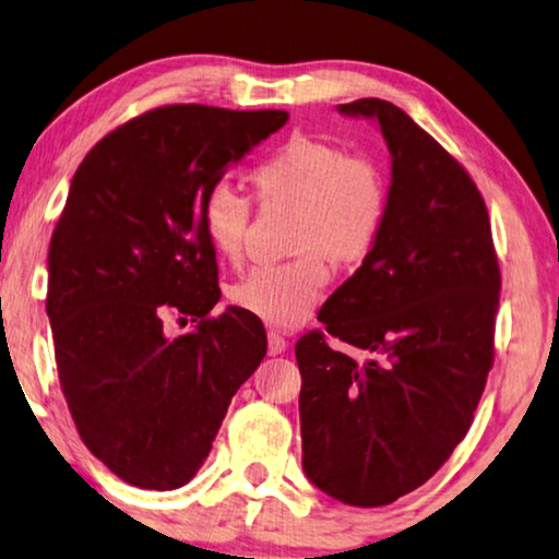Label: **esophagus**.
I'll return each instance as SVG.
<instances>
[{
    "mask_svg": "<svg viewBox=\"0 0 559 559\" xmlns=\"http://www.w3.org/2000/svg\"><path fill=\"white\" fill-rule=\"evenodd\" d=\"M286 347H288V342L281 337L278 332H267V353L275 357V355L286 353Z\"/></svg>",
    "mask_w": 559,
    "mask_h": 559,
    "instance_id": "esophagus-1",
    "label": "esophagus"
}]
</instances>
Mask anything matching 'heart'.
<instances>
[{
  "mask_svg": "<svg viewBox=\"0 0 559 559\" xmlns=\"http://www.w3.org/2000/svg\"><path fill=\"white\" fill-rule=\"evenodd\" d=\"M258 197L294 206L299 258L258 265L229 288V299L260 322L292 330L307 322L330 284V265H353L373 250L385 217V186L368 160L324 140L296 135L252 174ZM250 202L229 186H212L202 204V229L214 255L237 263L248 233Z\"/></svg>",
  "mask_w": 559,
  "mask_h": 559,
  "instance_id": "obj_1",
  "label": "heart"
}]
</instances>
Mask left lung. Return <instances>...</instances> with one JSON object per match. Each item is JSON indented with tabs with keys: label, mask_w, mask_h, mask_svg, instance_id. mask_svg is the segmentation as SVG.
<instances>
[{
	"label": "left lung",
	"mask_w": 559,
	"mask_h": 559,
	"mask_svg": "<svg viewBox=\"0 0 559 559\" xmlns=\"http://www.w3.org/2000/svg\"><path fill=\"white\" fill-rule=\"evenodd\" d=\"M373 122L391 153L373 250L296 342L301 467L347 506H385L440 471L467 435L493 362L501 273L488 210L463 166L404 109L337 104Z\"/></svg>",
	"instance_id": "1"
}]
</instances>
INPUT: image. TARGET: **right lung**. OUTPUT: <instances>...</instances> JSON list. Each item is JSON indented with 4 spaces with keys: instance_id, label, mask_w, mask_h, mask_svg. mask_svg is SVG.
<instances>
[{
    "instance_id": "1",
    "label": "right lung",
    "mask_w": 559,
    "mask_h": 559,
    "mask_svg": "<svg viewBox=\"0 0 559 559\" xmlns=\"http://www.w3.org/2000/svg\"><path fill=\"white\" fill-rule=\"evenodd\" d=\"M286 119L281 109L160 107L109 132L73 174L48 250L58 378L81 440L130 486L189 483L265 357L258 317L240 307L206 317L219 286L202 204ZM168 310L198 326L168 338Z\"/></svg>"
}]
</instances>
